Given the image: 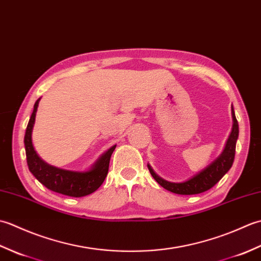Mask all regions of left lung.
Here are the masks:
<instances>
[{"label": "left lung", "instance_id": "obj_1", "mask_svg": "<svg viewBox=\"0 0 261 261\" xmlns=\"http://www.w3.org/2000/svg\"><path fill=\"white\" fill-rule=\"evenodd\" d=\"M232 118H233V126H232L231 135L226 142L225 148L221 156L211 164L208 167L202 170L201 173L194 176L193 178L188 179L184 182H170L165 180L154 173L150 166L148 165V169L150 174L160 186H163L165 190L171 193L179 194V195H194L208 191L218 182L222 177L228 173V170L232 167L236 156V143L238 136H239V124L236 118L233 108H232Z\"/></svg>", "mask_w": 261, "mask_h": 261}]
</instances>
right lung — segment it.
Here are the masks:
<instances>
[{
    "mask_svg": "<svg viewBox=\"0 0 261 261\" xmlns=\"http://www.w3.org/2000/svg\"><path fill=\"white\" fill-rule=\"evenodd\" d=\"M39 99L40 98L37 99L35 107H33V112L30 116L29 123H28L24 135L27 163L29 170L48 190L63 194V195L71 197H82L95 192L102 185L105 177L108 175L111 154L114 151L116 146L110 148L98 159V162L93 166L91 170L84 171V173L60 169L48 165L38 156L37 152L35 151V148L32 146L31 140L32 126L33 123H35Z\"/></svg>",
    "mask_w": 261,
    "mask_h": 261,
    "instance_id": "add662e5",
    "label": "right lung"
}]
</instances>
